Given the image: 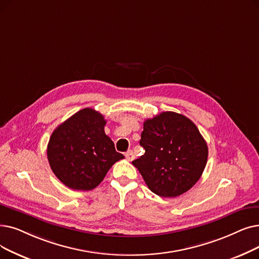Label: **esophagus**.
I'll use <instances>...</instances> for the list:
<instances>
[{"label": "esophagus", "instance_id": "obj_1", "mask_svg": "<svg viewBox=\"0 0 259 259\" xmlns=\"http://www.w3.org/2000/svg\"><path fill=\"white\" fill-rule=\"evenodd\" d=\"M125 156H126V159H127L128 161L134 160V153H133L132 150H128V151L125 153Z\"/></svg>", "mask_w": 259, "mask_h": 259}]
</instances>
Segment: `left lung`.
<instances>
[{"label":"left lung","mask_w":259,"mask_h":259,"mask_svg":"<svg viewBox=\"0 0 259 259\" xmlns=\"http://www.w3.org/2000/svg\"><path fill=\"white\" fill-rule=\"evenodd\" d=\"M140 144L145 153L132 164L160 197L186 193L198 182L207 162V145L197 126L176 112L146 119Z\"/></svg>","instance_id":"1"}]
</instances>
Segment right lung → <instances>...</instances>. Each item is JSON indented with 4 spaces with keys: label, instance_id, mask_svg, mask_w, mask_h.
<instances>
[{
    "label": "right lung",
    "instance_id": "add662e5",
    "mask_svg": "<svg viewBox=\"0 0 259 259\" xmlns=\"http://www.w3.org/2000/svg\"><path fill=\"white\" fill-rule=\"evenodd\" d=\"M107 120L85 108L56 128L48 145L53 172L67 187L91 190L103 181L114 163L123 159L105 133Z\"/></svg>",
    "mask_w": 259,
    "mask_h": 259
}]
</instances>
